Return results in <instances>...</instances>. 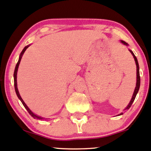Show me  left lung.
<instances>
[{"label":"left lung","mask_w":151,"mask_h":151,"mask_svg":"<svg viewBox=\"0 0 151 151\" xmlns=\"http://www.w3.org/2000/svg\"><path fill=\"white\" fill-rule=\"evenodd\" d=\"M121 42L123 43L124 45H129L127 44L126 42H124V41L123 40H121ZM130 52H131V53L132 54V55L133 56V58H134V60H135V62H136V88H135V90H134V92H133V96H132V99H131V101H130V103L129 104V105L127 106V107L125 109H129L130 107L131 106V105H132L133 101L135 100V98H136V95H137V93L138 92V90H139V88H140V84H141V78H140V73H139V65H138V60H137V58L135 56V55L133 54V52L131 50H129ZM123 113L120 114V115H122Z\"/></svg>","instance_id":"1"}]
</instances>
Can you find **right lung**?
Segmentation results:
<instances>
[{
  "instance_id": "1",
  "label": "right lung",
  "mask_w": 151,
  "mask_h": 151,
  "mask_svg": "<svg viewBox=\"0 0 151 151\" xmlns=\"http://www.w3.org/2000/svg\"><path fill=\"white\" fill-rule=\"evenodd\" d=\"M29 46H30V45H27V46L25 47H24V49L22 50V51L21 52V53H20V57H19V60H18V63H17L16 66H15V71H14V74H13V76H14V85H15V92H16V94H17V96H18V99H19L20 100V101H21L22 104H23L24 106H25V108L26 109H27V111H28V113L30 114V116H32L33 117L34 119H42V118H41V117L35 115V114L34 113H32V112L31 111L30 109H29L28 107H27V106L25 104V102H24L23 100H22V99L21 98V96H20V93H19V91H18V87H17V72H18L19 65H20V60H21V59H22V55H23V54H24V52H25V51L26 50V49H27V48Z\"/></svg>"
}]
</instances>
